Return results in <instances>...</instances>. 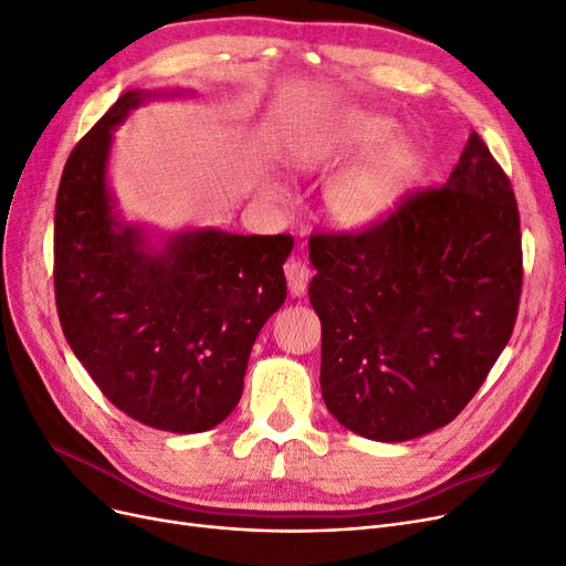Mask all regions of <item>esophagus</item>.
I'll list each match as a JSON object with an SVG mask.
<instances>
[{
	"instance_id": "esophagus-1",
	"label": "esophagus",
	"mask_w": 566,
	"mask_h": 566,
	"mask_svg": "<svg viewBox=\"0 0 566 566\" xmlns=\"http://www.w3.org/2000/svg\"><path fill=\"white\" fill-rule=\"evenodd\" d=\"M284 275H286V284H289V291L294 296H303L307 291V284L312 280V270L305 261L301 259H291L286 261L284 265Z\"/></svg>"
}]
</instances>
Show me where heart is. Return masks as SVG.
Here are the masks:
<instances>
[{
	"label": "heart",
	"mask_w": 566,
	"mask_h": 566,
	"mask_svg": "<svg viewBox=\"0 0 566 566\" xmlns=\"http://www.w3.org/2000/svg\"><path fill=\"white\" fill-rule=\"evenodd\" d=\"M394 133V120L385 116L347 112L291 149V165L301 172H326L368 154L326 188L328 214L338 226L357 230L387 217L420 170V154L408 142H391ZM270 193L282 196L277 186Z\"/></svg>",
	"instance_id": "b5f03b06"
}]
</instances>
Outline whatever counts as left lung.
<instances>
[{
  "instance_id": "8db88e82",
  "label": "left lung",
  "mask_w": 566,
  "mask_h": 566,
  "mask_svg": "<svg viewBox=\"0 0 566 566\" xmlns=\"http://www.w3.org/2000/svg\"><path fill=\"white\" fill-rule=\"evenodd\" d=\"M307 289L322 319V396L370 441L441 429L506 347L522 294L520 212L478 133L443 186L357 233H324Z\"/></svg>"
}]
</instances>
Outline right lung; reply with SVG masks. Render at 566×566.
Masks as SVG:
<instances>
[{
	"mask_svg": "<svg viewBox=\"0 0 566 566\" xmlns=\"http://www.w3.org/2000/svg\"><path fill=\"white\" fill-rule=\"evenodd\" d=\"M149 93H123L78 139L55 198L53 282L62 333L99 391L133 420L198 433L242 396L261 326L286 298L291 235L191 230L163 249L112 212V128Z\"/></svg>",
	"mask_w": 566,
	"mask_h": 566,
	"instance_id": "obj_1",
	"label": "right lung"
}]
</instances>
